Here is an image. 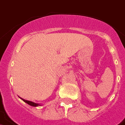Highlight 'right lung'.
Masks as SVG:
<instances>
[{
    "label": "right lung",
    "mask_w": 125,
    "mask_h": 125,
    "mask_svg": "<svg viewBox=\"0 0 125 125\" xmlns=\"http://www.w3.org/2000/svg\"><path fill=\"white\" fill-rule=\"evenodd\" d=\"M20 99H22L24 102H26V103H27L28 105H31V106H40V104L38 103H34V102H32V101H28V100H26V99H22V98H20Z\"/></svg>",
    "instance_id": "obj_1"
}]
</instances>
